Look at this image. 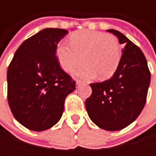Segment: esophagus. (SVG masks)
<instances>
[{"instance_id": "1", "label": "esophagus", "mask_w": 156, "mask_h": 156, "mask_svg": "<svg viewBox=\"0 0 156 156\" xmlns=\"http://www.w3.org/2000/svg\"><path fill=\"white\" fill-rule=\"evenodd\" d=\"M82 84H83V82H81V81H77V83H76V88H78Z\"/></svg>"}]
</instances>
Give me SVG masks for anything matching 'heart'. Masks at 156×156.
<instances>
[{"instance_id": "heart-1", "label": "heart", "mask_w": 156, "mask_h": 156, "mask_svg": "<svg viewBox=\"0 0 156 156\" xmlns=\"http://www.w3.org/2000/svg\"><path fill=\"white\" fill-rule=\"evenodd\" d=\"M70 45L60 43L56 49L60 67L70 72L83 60L86 64L75 72L77 77L87 79H107L113 76L121 59L117 39L110 34L94 30H78L69 37Z\"/></svg>"}]
</instances>
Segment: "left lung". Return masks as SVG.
Listing matches in <instances>:
<instances>
[{"instance_id":"left-lung-1","label":"left lung","mask_w":156,"mask_h":156,"mask_svg":"<svg viewBox=\"0 0 156 156\" xmlns=\"http://www.w3.org/2000/svg\"><path fill=\"white\" fill-rule=\"evenodd\" d=\"M124 46L117 69L106 81L92 83L91 96L86 100L89 118L107 131L121 130L133 123L144 108L151 74L139 48L123 33L108 30Z\"/></svg>"}]
</instances>
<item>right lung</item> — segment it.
<instances>
[{
	"label": "right lung",
	"instance_id": "add662e5",
	"mask_svg": "<svg viewBox=\"0 0 156 156\" xmlns=\"http://www.w3.org/2000/svg\"><path fill=\"white\" fill-rule=\"evenodd\" d=\"M68 30L44 29L16 50L8 68V103L15 119L32 131H44L56 125L64 111L67 96L76 83L61 69L57 45Z\"/></svg>",
	"mask_w": 156,
	"mask_h": 156
}]
</instances>
